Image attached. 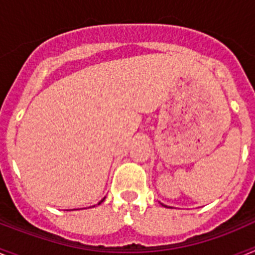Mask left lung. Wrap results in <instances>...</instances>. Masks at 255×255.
Instances as JSON below:
<instances>
[{
  "label": "left lung",
  "mask_w": 255,
  "mask_h": 255,
  "mask_svg": "<svg viewBox=\"0 0 255 255\" xmlns=\"http://www.w3.org/2000/svg\"><path fill=\"white\" fill-rule=\"evenodd\" d=\"M162 206H163V204H162ZM164 207H167V206H164Z\"/></svg>",
  "instance_id": "8db88e82"
}]
</instances>
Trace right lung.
<instances>
[{"label":"right lung","mask_w":255,"mask_h":255,"mask_svg":"<svg viewBox=\"0 0 255 255\" xmlns=\"http://www.w3.org/2000/svg\"><path fill=\"white\" fill-rule=\"evenodd\" d=\"M103 200H105V198H103V199H102V200H101V202H100V203H98V204H101V203H102Z\"/></svg>","instance_id":"1"}]
</instances>
